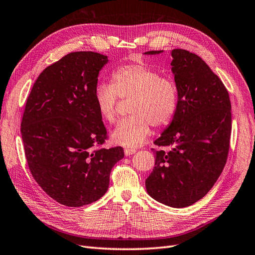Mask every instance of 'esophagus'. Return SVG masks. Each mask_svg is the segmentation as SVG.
Wrapping results in <instances>:
<instances>
[{
  "mask_svg": "<svg viewBox=\"0 0 255 255\" xmlns=\"http://www.w3.org/2000/svg\"><path fill=\"white\" fill-rule=\"evenodd\" d=\"M135 152H136V150L133 149V148H126V149H125V154H126L127 156L132 155V154H134Z\"/></svg>",
  "mask_w": 255,
  "mask_h": 255,
  "instance_id": "1",
  "label": "esophagus"
}]
</instances>
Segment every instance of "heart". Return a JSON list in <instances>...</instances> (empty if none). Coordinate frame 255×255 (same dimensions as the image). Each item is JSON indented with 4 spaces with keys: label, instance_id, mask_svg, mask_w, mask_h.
<instances>
[{
    "label": "heart",
    "instance_id": "1",
    "mask_svg": "<svg viewBox=\"0 0 255 255\" xmlns=\"http://www.w3.org/2000/svg\"><path fill=\"white\" fill-rule=\"evenodd\" d=\"M118 98H132L128 106L132 116L120 121L113 132V139L126 146L141 144L151 134L152 125L156 128L167 126L179 106L175 82L143 64L116 68L111 73L110 85L96 87V109L107 123L117 119Z\"/></svg>",
    "mask_w": 255,
    "mask_h": 255
}]
</instances>
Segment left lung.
<instances>
[{"label":"left lung","instance_id":"left-lung-1","mask_svg":"<svg viewBox=\"0 0 255 255\" xmlns=\"http://www.w3.org/2000/svg\"><path fill=\"white\" fill-rule=\"evenodd\" d=\"M149 51L145 54H158ZM172 72L179 106L163 134L154 141L155 167L145 180L148 194L171 207L202 199L227 163L232 130L231 101L221 80L196 54L174 49Z\"/></svg>","mask_w":255,"mask_h":255}]
</instances>
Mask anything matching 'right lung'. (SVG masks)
I'll list each match as a JSON object with an SVG mask.
<instances>
[{
    "instance_id": "1",
    "label": "right lung",
    "mask_w": 255,
    "mask_h": 255,
    "mask_svg": "<svg viewBox=\"0 0 255 255\" xmlns=\"http://www.w3.org/2000/svg\"><path fill=\"white\" fill-rule=\"evenodd\" d=\"M109 61L96 52H72L47 67L27 97L21 135L29 171L58 203L79 207L107 191L122 146L105 149L107 132L96 109L98 75Z\"/></svg>"
}]
</instances>
